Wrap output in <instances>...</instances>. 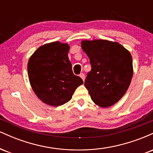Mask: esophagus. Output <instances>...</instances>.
<instances>
[{
  "label": "esophagus",
  "mask_w": 153,
  "mask_h": 153,
  "mask_svg": "<svg viewBox=\"0 0 153 153\" xmlns=\"http://www.w3.org/2000/svg\"><path fill=\"white\" fill-rule=\"evenodd\" d=\"M80 77L82 78V80H83V81L85 80V74H84V73H80Z\"/></svg>",
  "instance_id": "obj_1"
}]
</instances>
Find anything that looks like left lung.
I'll return each mask as SVG.
<instances>
[{
  "label": "left lung",
  "instance_id": "obj_1",
  "mask_svg": "<svg viewBox=\"0 0 153 153\" xmlns=\"http://www.w3.org/2000/svg\"><path fill=\"white\" fill-rule=\"evenodd\" d=\"M81 47L90 59L91 71L85 86L98 106L106 108L127 92L133 75L132 57L122 45L108 40H83Z\"/></svg>",
  "mask_w": 153,
  "mask_h": 153
}]
</instances>
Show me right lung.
Returning a JSON list of instances; mask_svg holds the SVG:
<instances>
[{
	"mask_svg": "<svg viewBox=\"0 0 153 153\" xmlns=\"http://www.w3.org/2000/svg\"><path fill=\"white\" fill-rule=\"evenodd\" d=\"M70 46L54 42L39 47L31 56L28 76L35 94L42 102L59 106L68 102L83 81L73 74L68 58Z\"/></svg>",
	"mask_w": 153,
	"mask_h": 153,
	"instance_id": "add662e5",
	"label": "right lung"
}]
</instances>
